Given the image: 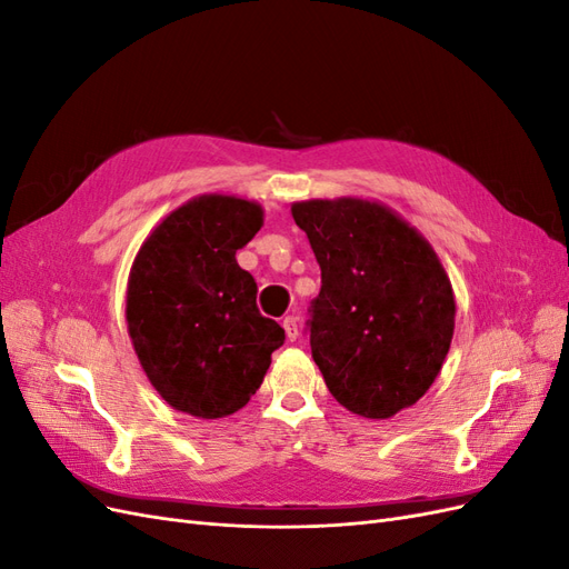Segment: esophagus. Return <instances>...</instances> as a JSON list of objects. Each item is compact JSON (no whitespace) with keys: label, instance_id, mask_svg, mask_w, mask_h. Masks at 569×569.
<instances>
[{"label":"esophagus","instance_id":"1","mask_svg":"<svg viewBox=\"0 0 569 569\" xmlns=\"http://www.w3.org/2000/svg\"><path fill=\"white\" fill-rule=\"evenodd\" d=\"M282 327H284L287 339H289V341H297V337H299V318L287 316V318L282 320Z\"/></svg>","mask_w":569,"mask_h":569}]
</instances>
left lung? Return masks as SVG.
Returning a JSON list of instances; mask_svg holds the SVG:
<instances>
[{"mask_svg":"<svg viewBox=\"0 0 569 569\" xmlns=\"http://www.w3.org/2000/svg\"><path fill=\"white\" fill-rule=\"evenodd\" d=\"M320 266L311 353L335 399L387 420L418 403L451 349L456 297L432 244L380 201L291 203Z\"/></svg>","mask_w":569,"mask_h":569,"instance_id":"8db88e82","label":"left lung"}]
</instances>
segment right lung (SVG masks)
Returning <instances> with one entry per match:
<instances>
[{
    "mask_svg": "<svg viewBox=\"0 0 569 569\" xmlns=\"http://www.w3.org/2000/svg\"><path fill=\"white\" fill-rule=\"evenodd\" d=\"M263 228V206L199 194L170 211L137 251L126 320L132 349L161 399L187 416L218 420L249 403L284 343L256 306L237 249Z\"/></svg>",
    "mask_w": 569,
    "mask_h": 569,
    "instance_id": "add662e5",
    "label": "right lung"
}]
</instances>
